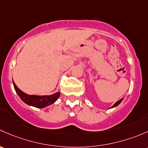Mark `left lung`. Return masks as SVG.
Wrapping results in <instances>:
<instances>
[{
	"instance_id": "obj_1",
	"label": "left lung",
	"mask_w": 148,
	"mask_h": 148,
	"mask_svg": "<svg viewBox=\"0 0 148 148\" xmlns=\"http://www.w3.org/2000/svg\"><path fill=\"white\" fill-rule=\"evenodd\" d=\"M123 98L120 99V100H118V102H116V103H115V104H114V105H113V106H112V107H111V108H114V107H116V106H118V105H119V104H120V103H121V102H122V100H123Z\"/></svg>"
}]
</instances>
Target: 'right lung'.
I'll use <instances>...</instances> for the list:
<instances>
[{
	"mask_svg": "<svg viewBox=\"0 0 148 148\" xmlns=\"http://www.w3.org/2000/svg\"><path fill=\"white\" fill-rule=\"evenodd\" d=\"M13 83L15 90H16V92H17L18 96L21 97V100L26 104L33 106V107L38 108L46 107V106L54 103L60 96V92H56V93L51 95H42V96L33 95H30L21 90L18 88L17 85L15 84L14 82H13Z\"/></svg>",
	"mask_w": 148,
	"mask_h": 148,
	"instance_id": "right-lung-1",
	"label": "right lung"
}]
</instances>
